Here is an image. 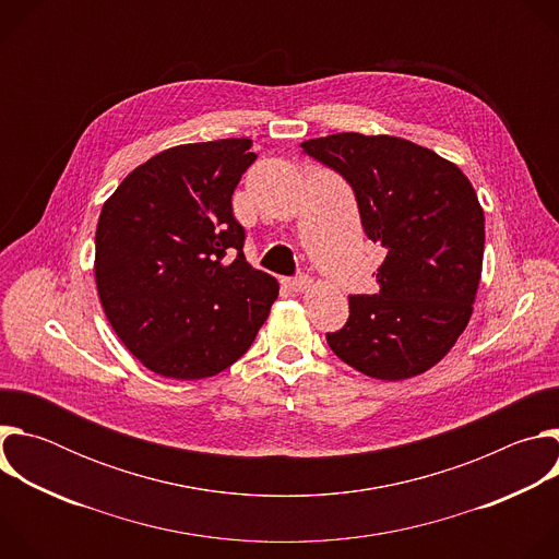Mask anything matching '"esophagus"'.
Segmentation results:
<instances>
[{
	"label": "esophagus",
	"instance_id": "1",
	"mask_svg": "<svg viewBox=\"0 0 559 559\" xmlns=\"http://www.w3.org/2000/svg\"><path fill=\"white\" fill-rule=\"evenodd\" d=\"M283 283H285V287H287V289H292V292H305V289H309V287H311V278H307V276L285 278Z\"/></svg>",
	"mask_w": 559,
	"mask_h": 559
}]
</instances>
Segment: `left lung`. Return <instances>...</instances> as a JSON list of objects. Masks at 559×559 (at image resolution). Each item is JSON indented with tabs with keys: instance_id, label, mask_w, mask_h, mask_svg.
<instances>
[{
	"instance_id": "1",
	"label": "left lung",
	"mask_w": 559,
	"mask_h": 559,
	"mask_svg": "<svg viewBox=\"0 0 559 559\" xmlns=\"http://www.w3.org/2000/svg\"><path fill=\"white\" fill-rule=\"evenodd\" d=\"M300 147L349 181L367 236L384 248L378 292L349 298L332 352L376 380L425 373L466 330L483 276L485 210L471 181L403 136L338 132Z\"/></svg>"
}]
</instances>
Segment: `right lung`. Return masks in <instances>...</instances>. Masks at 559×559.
<instances>
[{
    "mask_svg": "<svg viewBox=\"0 0 559 559\" xmlns=\"http://www.w3.org/2000/svg\"><path fill=\"white\" fill-rule=\"evenodd\" d=\"M252 139L183 143L134 168L102 207L95 281L126 349L173 380L212 378L254 343L278 281L243 254L231 194Z\"/></svg>",
    "mask_w": 559,
    "mask_h": 559,
    "instance_id": "right-lung-1",
    "label": "right lung"
}]
</instances>
